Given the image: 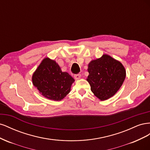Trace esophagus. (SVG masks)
I'll list each match as a JSON object with an SVG mask.
<instances>
[{
    "instance_id": "esophagus-1",
    "label": "esophagus",
    "mask_w": 150,
    "mask_h": 150,
    "mask_svg": "<svg viewBox=\"0 0 150 150\" xmlns=\"http://www.w3.org/2000/svg\"><path fill=\"white\" fill-rule=\"evenodd\" d=\"M74 78H75L76 80H78V79H79L81 78V75L80 74H74Z\"/></svg>"
}]
</instances>
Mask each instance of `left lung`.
<instances>
[{
  "label": "left lung",
  "mask_w": 150,
  "mask_h": 150,
  "mask_svg": "<svg viewBox=\"0 0 150 150\" xmlns=\"http://www.w3.org/2000/svg\"><path fill=\"white\" fill-rule=\"evenodd\" d=\"M87 81L91 90L101 101L115 95L126 78V71L119 61L104 54L88 65Z\"/></svg>",
  "instance_id": "left-lung-1"
}]
</instances>
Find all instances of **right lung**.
I'll return each instance as SVG.
<instances>
[{"mask_svg":"<svg viewBox=\"0 0 150 150\" xmlns=\"http://www.w3.org/2000/svg\"><path fill=\"white\" fill-rule=\"evenodd\" d=\"M74 79L66 72H62L57 63L45 58L33 76V83L44 96L60 101L70 92Z\"/></svg>","mask_w":150,"mask_h":150,"instance_id":"right-lung-1","label":"right lung"}]
</instances>
